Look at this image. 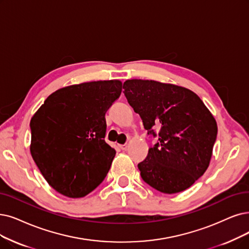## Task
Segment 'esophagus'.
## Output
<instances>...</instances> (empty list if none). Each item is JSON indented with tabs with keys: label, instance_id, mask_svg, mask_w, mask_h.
<instances>
[{
	"label": "esophagus",
	"instance_id": "34e87169",
	"mask_svg": "<svg viewBox=\"0 0 249 249\" xmlns=\"http://www.w3.org/2000/svg\"><path fill=\"white\" fill-rule=\"evenodd\" d=\"M119 148H121L122 150H126L127 145H126V144H124V145H119Z\"/></svg>",
	"mask_w": 249,
	"mask_h": 249
}]
</instances>
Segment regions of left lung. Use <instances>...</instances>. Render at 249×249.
Masks as SVG:
<instances>
[{
  "label": "left lung",
  "instance_id": "left-lung-1",
  "mask_svg": "<svg viewBox=\"0 0 249 249\" xmlns=\"http://www.w3.org/2000/svg\"><path fill=\"white\" fill-rule=\"evenodd\" d=\"M124 89L147 134L158 139L138 164L143 181L165 194L191 187L210 165L216 140L217 125L210 110L183 87L128 79Z\"/></svg>",
  "mask_w": 249,
  "mask_h": 249
}]
</instances>
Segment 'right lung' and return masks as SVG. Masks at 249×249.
<instances>
[{"label":"right lung","instance_id":"1","mask_svg":"<svg viewBox=\"0 0 249 249\" xmlns=\"http://www.w3.org/2000/svg\"><path fill=\"white\" fill-rule=\"evenodd\" d=\"M122 89L115 79L62 88L33 116L31 153L57 192L79 198L103 182L116 153L105 142V114Z\"/></svg>","mask_w":249,"mask_h":249}]
</instances>
